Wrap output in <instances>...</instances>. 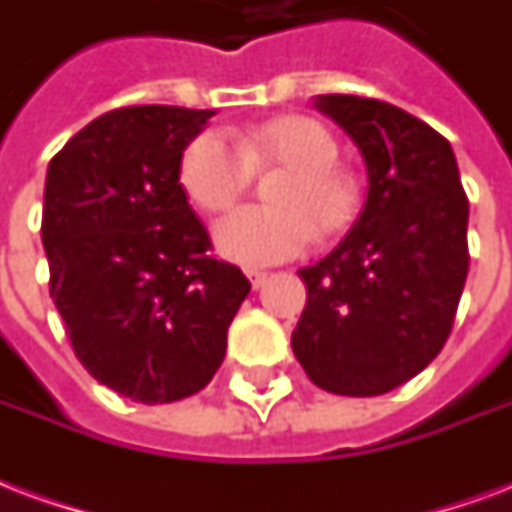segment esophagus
<instances>
[{
	"instance_id": "1",
	"label": "esophagus",
	"mask_w": 512,
	"mask_h": 512,
	"mask_svg": "<svg viewBox=\"0 0 512 512\" xmlns=\"http://www.w3.org/2000/svg\"><path fill=\"white\" fill-rule=\"evenodd\" d=\"M247 279L252 282V287H255V290H260V287L265 284V279H268V273H265V271H247Z\"/></svg>"
}]
</instances>
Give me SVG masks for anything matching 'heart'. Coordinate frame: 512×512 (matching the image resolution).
I'll use <instances>...</instances> for the list:
<instances>
[{"label":"heart","instance_id":"obj_1","mask_svg":"<svg viewBox=\"0 0 512 512\" xmlns=\"http://www.w3.org/2000/svg\"><path fill=\"white\" fill-rule=\"evenodd\" d=\"M338 142L319 120L284 115L236 134L204 131L179 158V185L204 212H225L247 193L255 171L282 169L273 209L247 206L214 225V249L244 268L284 263L306 252L314 233L327 239L351 225L360 193L335 166Z\"/></svg>","mask_w":512,"mask_h":512}]
</instances>
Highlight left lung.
Returning a JSON list of instances; mask_svg holds the SVG:
<instances>
[{
	"label": "left lung",
	"mask_w": 512,
	"mask_h": 512,
	"mask_svg": "<svg viewBox=\"0 0 512 512\" xmlns=\"http://www.w3.org/2000/svg\"><path fill=\"white\" fill-rule=\"evenodd\" d=\"M314 107L357 144L368 198L346 239L300 268L306 308L292 351L325 392L376 397L435 360L470 268V204L454 150L405 109L327 93Z\"/></svg>",
	"instance_id": "8db88e82"
}]
</instances>
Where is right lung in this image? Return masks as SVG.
I'll list each match as a JSON object with an SVG mask.
<instances>
[{
    "instance_id": "add662e5",
    "label": "right lung",
    "mask_w": 512,
    "mask_h": 512,
    "mask_svg": "<svg viewBox=\"0 0 512 512\" xmlns=\"http://www.w3.org/2000/svg\"><path fill=\"white\" fill-rule=\"evenodd\" d=\"M214 109L104 112L50 161L42 244L50 298L77 360L136 403L201 392L225 360L247 276L212 241L179 185V158Z\"/></svg>"
}]
</instances>
